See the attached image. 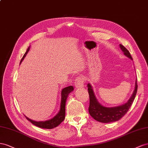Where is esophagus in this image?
Listing matches in <instances>:
<instances>
[{
	"instance_id": "obj_1",
	"label": "esophagus",
	"mask_w": 148,
	"mask_h": 148,
	"mask_svg": "<svg viewBox=\"0 0 148 148\" xmlns=\"http://www.w3.org/2000/svg\"><path fill=\"white\" fill-rule=\"evenodd\" d=\"M75 86L76 88L84 87V79L82 76H79L76 77L75 80Z\"/></svg>"
}]
</instances>
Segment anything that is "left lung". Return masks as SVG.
<instances>
[{
    "instance_id": "1",
    "label": "left lung",
    "mask_w": 148,
    "mask_h": 148,
    "mask_svg": "<svg viewBox=\"0 0 148 148\" xmlns=\"http://www.w3.org/2000/svg\"><path fill=\"white\" fill-rule=\"evenodd\" d=\"M120 47L125 55L133 60L129 51L121 44H120ZM87 87L90 99L88 112H89L90 116L97 121L107 123L119 120L127 113L136 95L138 85L136 79L134 90L128 102L125 104L120 105V106L113 107H106L101 105L98 102L97 99H96L94 92L93 91L92 87L89 83L87 84Z\"/></svg>"
}]
</instances>
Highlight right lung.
Masks as SVG:
<instances>
[{"instance_id": "add662e5", "label": "right lung", "mask_w": 148, "mask_h": 148, "mask_svg": "<svg viewBox=\"0 0 148 148\" xmlns=\"http://www.w3.org/2000/svg\"><path fill=\"white\" fill-rule=\"evenodd\" d=\"M29 46L27 49L26 53H25L23 55L22 60H21V61H20V63L22 62L24 58L26 56L28 52L29 51ZM73 90H74V87L72 86L65 87L62 90V91H61V101L60 112H59L57 115L55 116H54L53 119H50L49 120H46V121H36L32 120L31 119H28V117H27L25 115V117H26V119L28 121H30L32 124L38 126V127H40L41 128H46V129H52V128L56 127V126H58L59 125H60L61 122L65 119V113H66L65 107H66V100H67V97H68L69 94L72 91H73Z\"/></svg>"}]
</instances>
